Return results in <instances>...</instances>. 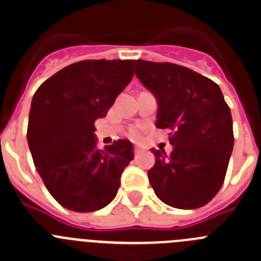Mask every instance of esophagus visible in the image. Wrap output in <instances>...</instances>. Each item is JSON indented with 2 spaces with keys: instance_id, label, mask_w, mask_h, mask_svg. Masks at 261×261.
Wrapping results in <instances>:
<instances>
[{
  "instance_id": "34e87169",
  "label": "esophagus",
  "mask_w": 261,
  "mask_h": 261,
  "mask_svg": "<svg viewBox=\"0 0 261 261\" xmlns=\"http://www.w3.org/2000/svg\"><path fill=\"white\" fill-rule=\"evenodd\" d=\"M140 152H142V148L138 147V145H135V147H134V153H135V157L139 156Z\"/></svg>"
}]
</instances>
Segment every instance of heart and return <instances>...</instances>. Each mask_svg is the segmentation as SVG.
Segmentation results:
<instances>
[{
  "instance_id": "obj_1",
  "label": "heart",
  "mask_w": 261,
  "mask_h": 261,
  "mask_svg": "<svg viewBox=\"0 0 261 261\" xmlns=\"http://www.w3.org/2000/svg\"><path fill=\"white\" fill-rule=\"evenodd\" d=\"M140 134H142V133H140V128L135 127V128H133V130L130 131V138H131V139H134V140L139 139Z\"/></svg>"
}]
</instances>
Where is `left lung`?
I'll use <instances>...</instances> for the list:
<instances>
[{
    "label": "left lung",
    "instance_id": "left-lung-1",
    "mask_svg": "<svg viewBox=\"0 0 261 261\" xmlns=\"http://www.w3.org/2000/svg\"><path fill=\"white\" fill-rule=\"evenodd\" d=\"M134 67L156 97V127L170 131L173 145L170 154L152 149V189L168 205L200 208L221 189L233 152L230 108L215 82L187 67L143 60L134 61Z\"/></svg>",
    "mask_w": 261,
    "mask_h": 261
}]
</instances>
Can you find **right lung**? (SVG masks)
<instances>
[{"label": "right lung", "instance_id": "obj_1", "mask_svg": "<svg viewBox=\"0 0 261 261\" xmlns=\"http://www.w3.org/2000/svg\"><path fill=\"white\" fill-rule=\"evenodd\" d=\"M131 60H87L56 72L37 88L27 142L50 195L75 212H93L116 198L133 144L119 139L96 147V119L105 117L133 79Z\"/></svg>", "mask_w": 261, "mask_h": 261}]
</instances>
